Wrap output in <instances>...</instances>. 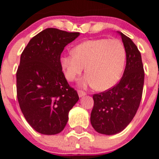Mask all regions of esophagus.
I'll list each match as a JSON object with an SVG mask.
<instances>
[{
  "label": "esophagus",
  "mask_w": 159,
  "mask_h": 159,
  "mask_svg": "<svg viewBox=\"0 0 159 159\" xmlns=\"http://www.w3.org/2000/svg\"><path fill=\"white\" fill-rule=\"evenodd\" d=\"M78 95L80 97H82L86 95V92H84V91H81V90H78Z\"/></svg>",
  "instance_id": "34e87169"
}]
</instances>
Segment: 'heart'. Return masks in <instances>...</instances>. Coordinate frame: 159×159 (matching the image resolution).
I'll return each mask as SVG.
<instances>
[{"label":"heart","mask_w":159,"mask_h":159,"mask_svg":"<svg viewBox=\"0 0 159 159\" xmlns=\"http://www.w3.org/2000/svg\"><path fill=\"white\" fill-rule=\"evenodd\" d=\"M60 61L67 80H75L85 66L87 74L80 80L81 86L104 91L115 86L121 77L126 50L118 39L86 40L75 46L72 52L63 55Z\"/></svg>","instance_id":"obj_1"}]
</instances>
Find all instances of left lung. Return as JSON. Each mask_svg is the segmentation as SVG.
<instances>
[{"label": "left lung", "mask_w": 159, "mask_h": 159, "mask_svg": "<svg viewBox=\"0 0 159 159\" xmlns=\"http://www.w3.org/2000/svg\"><path fill=\"white\" fill-rule=\"evenodd\" d=\"M119 33L127 55L123 77L113 88L94 94L91 113L93 128L108 135L121 132L131 122L139 107L144 84L141 53L128 36Z\"/></svg>", "instance_id": "obj_1"}]
</instances>
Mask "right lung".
Returning a JSON list of instances; mask_svg holds the SVG:
<instances>
[{"label":"right lung","mask_w":159,"mask_h":159,"mask_svg":"<svg viewBox=\"0 0 159 159\" xmlns=\"http://www.w3.org/2000/svg\"><path fill=\"white\" fill-rule=\"evenodd\" d=\"M80 36L49 28L32 38L20 56L16 71L20 107L31 127L43 134L62 131L68 112L79 100L60 66L64 47Z\"/></svg>","instance_id":"right-lung-1"}]
</instances>
